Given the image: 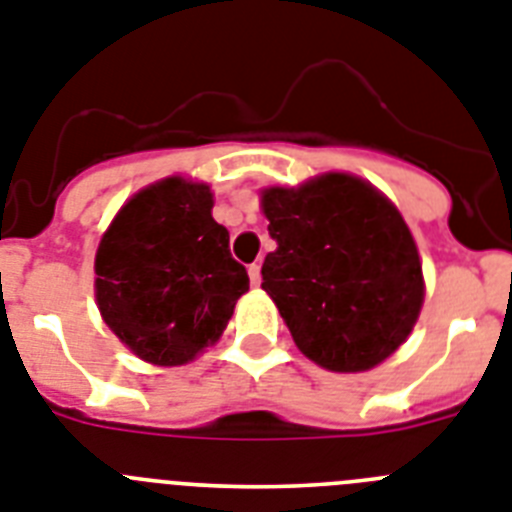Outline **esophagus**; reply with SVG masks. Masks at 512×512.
Listing matches in <instances>:
<instances>
[{
  "label": "esophagus",
  "mask_w": 512,
  "mask_h": 512,
  "mask_svg": "<svg viewBox=\"0 0 512 512\" xmlns=\"http://www.w3.org/2000/svg\"><path fill=\"white\" fill-rule=\"evenodd\" d=\"M248 277H251L253 287H259L261 285V266L259 264L248 266Z\"/></svg>",
  "instance_id": "34e87169"
}]
</instances>
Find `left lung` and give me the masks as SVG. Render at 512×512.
Masks as SVG:
<instances>
[{"label":"left lung","mask_w":512,"mask_h":512,"mask_svg":"<svg viewBox=\"0 0 512 512\" xmlns=\"http://www.w3.org/2000/svg\"><path fill=\"white\" fill-rule=\"evenodd\" d=\"M277 251L261 287L308 360L362 373L391 357L425 300L417 243L399 209L349 173L261 191Z\"/></svg>","instance_id":"8db88e82"}]
</instances>
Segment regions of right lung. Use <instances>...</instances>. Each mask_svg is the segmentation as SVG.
<instances>
[{
  "label": "right lung",
  "instance_id": "add662e5",
  "mask_svg": "<svg viewBox=\"0 0 512 512\" xmlns=\"http://www.w3.org/2000/svg\"><path fill=\"white\" fill-rule=\"evenodd\" d=\"M207 183L170 176L134 194L95 253V300L108 329L152 365H186L225 331L248 292L246 266L212 217Z\"/></svg>",
  "mask_w": 512,
  "mask_h": 512
}]
</instances>
